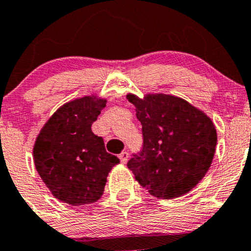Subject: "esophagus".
<instances>
[{"instance_id":"34e87169","label":"esophagus","mask_w":251,"mask_h":251,"mask_svg":"<svg viewBox=\"0 0 251 251\" xmlns=\"http://www.w3.org/2000/svg\"><path fill=\"white\" fill-rule=\"evenodd\" d=\"M120 159H121V162H122L123 164L125 163H126V162H128V158H129V153L128 152H122V153H120Z\"/></svg>"}]
</instances>
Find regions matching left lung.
I'll list each match as a JSON object with an SVG mask.
<instances>
[{"mask_svg":"<svg viewBox=\"0 0 251 251\" xmlns=\"http://www.w3.org/2000/svg\"><path fill=\"white\" fill-rule=\"evenodd\" d=\"M126 99L143 126V147L126 163L135 179L162 200L190 192L210 168L216 129L210 118L186 100L167 94Z\"/></svg>","mask_w":251,"mask_h":251,"instance_id":"left-lung-1","label":"left lung"}]
</instances>
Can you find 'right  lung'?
<instances>
[{
  "mask_svg": "<svg viewBox=\"0 0 251 251\" xmlns=\"http://www.w3.org/2000/svg\"><path fill=\"white\" fill-rule=\"evenodd\" d=\"M106 100L84 97L63 105L42 128L33 146V162L53 196L72 205L94 203L120 159L92 131Z\"/></svg>",
  "mask_w": 251,
  "mask_h": 251,
  "instance_id": "right-lung-1",
  "label": "right lung"
}]
</instances>
